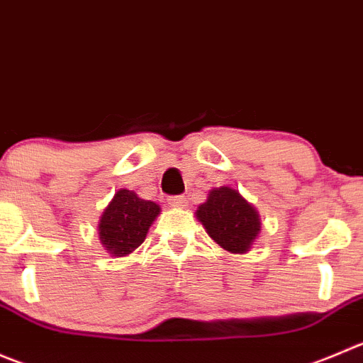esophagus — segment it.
Instances as JSON below:
<instances>
[{"mask_svg":"<svg viewBox=\"0 0 363 363\" xmlns=\"http://www.w3.org/2000/svg\"><path fill=\"white\" fill-rule=\"evenodd\" d=\"M168 203H170V207L181 209V207L186 206V199L184 196H170V199H168Z\"/></svg>","mask_w":363,"mask_h":363,"instance_id":"esophagus-1","label":"esophagus"}]
</instances>
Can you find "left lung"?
<instances>
[{
	"label": "left lung",
	"mask_w": 363,
	"mask_h": 363,
	"mask_svg": "<svg viewBox=\"0 0 363 363\" xmlns=\"http://www.w3.org/2000/svg\"><path fill=\"white\" fill-rule=\"evenodd\" d=\"M195 216L220 248L239 255L250 252L262 225L255 207L230 186L211 189Z\"/></svg>",
	"instance_id": "obj_1"
}]
</instances>
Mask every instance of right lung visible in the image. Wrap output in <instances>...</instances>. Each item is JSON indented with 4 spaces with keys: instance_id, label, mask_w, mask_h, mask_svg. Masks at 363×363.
I'll return each mask as SVG.
<instances>
[{
    "instance_id": "right-lung-1",
    "label": "right lung",
    "mask_w": 363,
    "mask_h": 363,
    "mask_svg": "<svg viewBox=\"0 0 363 363\" xmlns=\"http://www.w3.org/2000/svg\"><path fill=\"white\" fill-rule=\"evenodd\" d=\"M161 213L152 200H145L133 189L121 188L99 218V241L111 257H128L147 238L150 225Z\"/></svg>"
}]
</instances>
